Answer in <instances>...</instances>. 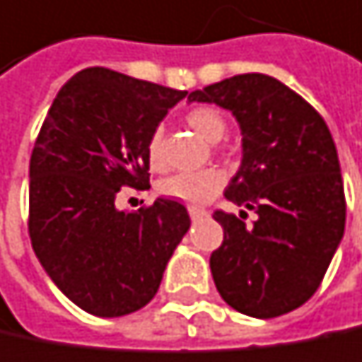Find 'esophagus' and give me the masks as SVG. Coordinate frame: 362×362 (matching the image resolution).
Listing matches in <instances>:
<instances>
[{"label":"esophagus","mask_w":362,"mask_h":362,"mask_svg":"<svg viewBox=\"0 0 362 362\" xmlns=\"http://www.w3.org/2000/svg\"><path fill=\"white\" fill-rule=\"evenodd\" d=\"M189 216H192V221H200L206 216V210L198 208V206H189Z\"/></svg>","instance_id":"1"}]
</instances>
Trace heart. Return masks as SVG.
<instances>
[{"instance_id": "1", "label": "heart", "mask_w": 362, "mask_h": 362, "mask_svg": "<svg viewBox=\"0 0 362 362\" xmlns=\"http://www.w3.org/2000/svg\"><path fill=\"white\" fill-rule=\"evenodd\" d=\"M185 122L208 141H218L227 131V120L223 118V114L210 106L192 108L185 114ZM146 158L154 170H160L164 166V148H162L160 129L152 131L146 141ZM223 183H225V175L218 168H202V170L175 173L160 183L158 189L164 198L200 206L212 200L221 192Z\"/></svg>"}]
</instances>
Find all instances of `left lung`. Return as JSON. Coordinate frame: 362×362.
I'll return each instance as SVG.
<instances>
[{
	"mask_svg": "<svg viewBox=\"0 0 362 362\" xmlns=\"http://www.w3.org/2000/svg\"><path fill=\"white\" fill-rule=\"evenodd\" d=\"M189 102L231 110L242 129V166L225 198L256 212L214 210L223 244L210 254L221 298L256 319L302 306L321 286L346 225V198L332 133L302 95L281 81L235 74L192 91Z\"/></svg>",
	"mask_w": 362,
	"mask_h": 362,
	"instance_id": "obj_1",
	"label": "left lung"
}]
</instances>
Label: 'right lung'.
Returning a JSON list of instances; mask_svg holds the SVG:
<instances>
[{
    "label": "right lung",
    "instance_id": "1",
    "mask_svg": "<svg viewBox=\"0 0 362 362\" xmlns=\"http://www.w3.org/2000/svg\"><path fill=\"white\" fill-rule=\"evenodd\" d=\"M187 91L102 66L58 91L28 166V235L52 281L95 317H122L158 292L192 221L158 198L137 212L116 208L122 187L146 189V141Z\"/></svg>",
    "mask_w": 362,
    "mask_h": 362
}]
</instances>
